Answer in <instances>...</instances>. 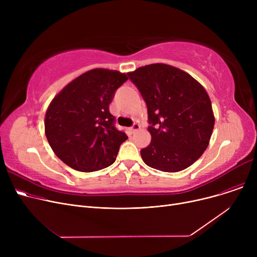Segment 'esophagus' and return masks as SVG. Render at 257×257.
Returning <instances> with one entry per match:
<instances>
[{
    "mask_svg": "<svg viewBox=\"0 0 257 257\" xmlns=\"http://www.w3.org/2000/svg\"><path fill=\"white\" fill-rule=\"evenodd\" d=\"M141 129V126L139 125V124H134L131 128H129V131L131 132V133H134V132H137V131H139Z\"/></svg>",
    "mask_w": 257,
    "mask_h": 257,
    "instance_id": "34e87169",
    "label": "esophagus"
}]
</instances>
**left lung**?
Segmentation results:
<instances>
[{
  "label": "left lung",
  "mask_w": 257,
  "mask_h": 257,
  "mask_svg": "<svg viewBox=\"0 0 257 257\" xmlns=\"http://www.w3.org/2000/svg\"><path fill=\"white\" fill-rule=\"evenodd\" d=\"M128 75L148 108L151 143L141 150L144 163L169 173L192 166L208 147L214 126L205 88L190 74L165 63L141 66Z\"/></svg>",
  "instance_id": "8db88e82"
}]
</instances>
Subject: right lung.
Returning <instances> with one entry per match:
<instances>
[{
    "label": "right lung",
    "instance_id": "add662e5",
    "mask_svg": "<svg viewBox=\"0 0 257 257\" xmlns=\"http://www.w3.org/2000/svg\"><path fill=\"white\" fill-rule=\"evenodd\" d=\"M127 80L118 71L93 69L54 97L46 112L45 133L53 152L65 165L87 173L114 163L119 146L128 138L113 126L109 104Z\"/></svg>",
    "mask_w": 257,
    "mask_h": 257
}]
</instances>
